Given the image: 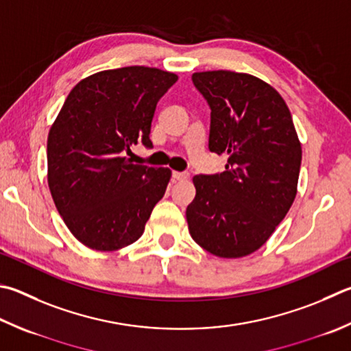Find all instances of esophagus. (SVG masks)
Here are the masks:
<instances>
[{
	"instance_id": "esophagus-1",
	"label": "esophagus",
	"mask_w": 351,
	"mask_h": 351,
	"mask_svg": "<svg viewBox=\"0 0 351 351\" xmlns=\"http://www.w3.org/2000/svg\"><path fill=\"white\" fill-rule=\"evenodd\" d=\"M171 176H173V180H176V181H186L190 178V173L189 171H173Z\"/></svg>"
}]
</instances>
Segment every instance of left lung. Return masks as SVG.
<instances>
[{
    "instance_id": "8db88e82",
    "label": "left lung",
    "mask_w": 351,
    "mask_h": 351,
    "mask_svg": "<svg viewBox=\"0 0 351 351\" xmlns=\"http://www.w3.org/2000/svg\"><path fill=\"white\" fill-rule=\"evenodd\" d=\"M192 81L210 107L208 150L228 159L222 173L193 178L189 232L216 256H247L295 201L301 143L281 95L256 76L215 70Z\"/></svg>"
}]
</instances>
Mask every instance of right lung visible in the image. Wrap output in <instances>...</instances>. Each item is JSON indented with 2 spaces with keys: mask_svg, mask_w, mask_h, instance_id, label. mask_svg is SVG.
<instances>
[{
  "mask_svg": "<svg viewBox=\"0 0 351 351\" xmlns=\"http://www.w3.org/2000/svg\"><path fill=\"white\" fill-rule=\"evenodd\" d=\"M178 76L132 66L78 82L50 127L47 181L69 230L93 250L135 242L167 189L171 171L132 164L133 144L152 147L158 101Z\"/></svg>",
  "mask_w": 351,
  "mask_h": 351,
  "instance_id": "1",
  "label": "right lung"
}]
</instances>
